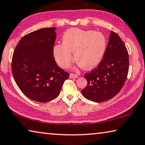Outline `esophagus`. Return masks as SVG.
<instances>
[{"mask_svg": "<svg viewBox=\"0 0 145 145\" xmlns=\"http://www.w3.org/2000/svg\"><path fill=\"white\" fill-rule=\"evenodd\" d=\"M78 77V75L74 74V73H70V78H76Z\"/></svg>", "mask_w": 145, "mask_h": 145, "instance_id": "esophagus-1", "label": "esophagus"}]
</instances>
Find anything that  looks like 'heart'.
<instances>
[{
  "label": "heart",
  "mask_w": 145,
  "mask_h": 145,
  "mask_svg": "<svg viewBox=\"0 0 145 145\" xmlns=\"http://www.w3.org/2000/svg\"><path fill=\"white\" fill-rule=\"evenodd\" d=\"M106 48L104 34L94 31L71 29L63 34V43L54 46L53 53L56 62L63 68H68L75 59L84 68L91 69L101 61Z\"/></svg>",
  "instance_id": "obj_1"
}]
</instances>
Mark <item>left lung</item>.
<instances>
[{
    "label": "left lung",
    "mask_w": 145,
    "mask_h": 145,
    "mask_svg": "<svg viewBox=\"0 0 145 145\" xmlns=\"http://www.w3.org/2000/svg\"><path fill=\"white\" fill-rule=\"evenodd\" d=\"M129 54L125 44L116 33L111 31L103 59L98 67L84 75L88 84L82 94L95 102L111 99L125 82L129 72Z\"/></svg>",
    "instance_id": "left-lung-1"
}]
</instances>
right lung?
Returning <instances> with one entry per match:
<instances>
[{
    "instance_id": "right-lung-1",
    "label": "right lung",
    "mask_w": 145,
    "mask_h": 145,
    "mask_svg": "<svg viewBox=\"0 0 145 145\" xmlns=\"http://www.w3.org/2000/svg\"><path fill=\"white\" fill-rule=\"evenodd\" d=\"M56 27L43 28L24 36L14 49L12 73L27 97L47 102L59 95L70 74L59 67L54 57Z\"/></svg>"
}]
</instances>
